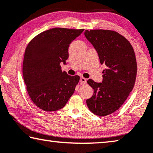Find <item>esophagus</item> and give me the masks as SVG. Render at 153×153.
Wrapping results in <instances>:
<instances>
[{"label":"esophagus","instance_id":"obj_1","mask_svg":"<svg viewBox=\"0 0 153 153\" xmlns=\"http://www.w3.org/2000/svg\"><path fill=\"white\" fill-rule=\"evenodd\" d=\"M86 79L84 78V77H81L80 79H79V82H80L81 84H86Z\"/></svg>","mask_w":153,"mask_h":153}]
</instances>
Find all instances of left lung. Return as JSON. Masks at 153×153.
Segmentation results:
<instances>
[{"label": "left lung", "instance_id": "1", "mask_svg": "<svg viewBox=\"0 0 153 153\" xmlns=\"http://www.w3.org/2000/svg\"><path fill=\"white\" fill-rule=\"evenodd\" d=\"M84 35L106 67L102 83L87 81L94 93L86 104L94 114L105 116L118 110L132 91L137 75L135 52L129 41L116 31L86 30Z\"/></svg>", "mask_w": 153, "mask_h": 153}]
</instances>
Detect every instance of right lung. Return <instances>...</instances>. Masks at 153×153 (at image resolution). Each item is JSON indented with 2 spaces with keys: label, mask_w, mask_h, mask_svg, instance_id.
<instances>
[{
  "label": "right lung",
  "mask_w": 153,
  "mask_h": 153,
  "mask_svg": "<svg viewBox=\"0 0 153 153\" xmlns=\"http://www.w3.org/2000/svg\"><path fill=\"white\" fill-rule=\"evenodd\" d=\"M84 29L54 28L35 36L26 47L23 77L33 102L45 111H56L66 105L74 94L79 76L62 71L69 46Z\"/></svg>",
  "instance_id": "1"
}]
</instances>
